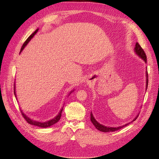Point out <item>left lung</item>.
Instances as JSON below:
<instances>
[{
	"instance_id": "left-lung-1",
	"label": "left lung",
	"mask_w": 159,
	"mask_h": 159,
	"mask_svg": "<svg viewBox=\"0 0 159 159\" xmlns=\"http://www.w3.org/2000/svg\"><path fill=\"white\" fill-rule=\"evenodd\" d=\"M134 51H135L136 54L138 55H139V57H140L142 60H143L145 62L147 63V56H146V54H145L144 50L142 49V47L139 45V44L138 43H137L136 45H135V48H134ZM147 84H146V87L147 88V86H148V79H147ZM146 88V89H147ZM138 117V116H137V117L134 118L133 120H135L136 118ZM90 120L91 121H92L93 124L95 125V127L98 129V130L99 131H102V132H104V133H107V132H114V131H116L118 130H120V129H121L122 128L125 127V126L128 125L129 123H127V124H125L124 125H122V126H119V127H117V128H113V127H107V126H104L103 125L100 124V123H99L97 120H95V118H94V116L92 114V112L90 113Z\"/></svg>"
}]
</instances>
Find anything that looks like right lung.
Here are the masks:
<instances>
[{"mask_svg": "<svg viewBox=\"0 0 159 159\" xmlns=\"http://www.w3.org/2000/svg\"><path fill=\"white\" fill-rule=\"evenodd\" d=\"M38 30H39V29H36V30L34 32V33L32 34L31 35H30V36H29L28 39L26 40V41H25V43H24L22 47H21V51H20V52H21V51H22V50L24 49V48H25V47L26 46V45H27L28 43H29V41H30V40L32 39V38H33V37L34 36V35L37 33ZM71 92H72V91H71ZM14 93H15V97H16L15 87H14ZM62 110H63V108L60 110V113H59L57 116L55 117L54 118H52V120H48V121L43 122V123L39 122V121H36V120H32V119H31V118H29V117L26 116L25 114H24V113H23L22 111H21V114H22V116H23V117L25 118V119L26 120V122H27L28 123H29V124L39 126V127H41V128H48V127H50V126L52 125H54V124H55L56 123H57V122L59 121V120H60V118H61V112H62Z\"/></svg>", "mask_w": 159, "mask_h": 159, "instance_id": "obj_1", "label": "right lung"}]
</instances>
